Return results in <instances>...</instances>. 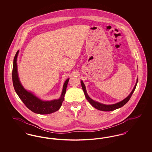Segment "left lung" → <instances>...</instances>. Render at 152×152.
Wrapping results in <instances>:
<instances>
[{
    "mask_svg": "<svg viewBox=\"0 0 152 152\" xmlns=\"http://www.w3.org/2000/svg\"><path fill=\"white\" fill-rule=\"evenodd\" d=\"M138 82V79L137 80V82H136V84L135 85V86L134 87L133 89L132 90V92L130 93V94L126 97L125 98L124 100H123V101H120L118 103H116L115 104H112V105H105V104H102L101 103H99L98 102H96V101H94V100H93L92 99H91L87 94V91H86V87L83 83V82L82 81H81V86H82V88H83V90L84 92V94H85V96L86 97V99H87V100L89 101V102L96 109H97L100 110H102V111H112V110H114L116 109L120 108L121 107H123L125 104H126L128 101L130 100V97L132 96V94H133L135 89H136V87L137 86V84Z\"/></svg>",
    "mask_w": 152,
    "mask_h": 152,
    "instance_id": "8db88e82",
    "label": "left lung"
}]
</instances>
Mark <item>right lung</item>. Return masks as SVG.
Returning a JSON list of instances; mask_svg holds the SVG:
<instances>
[{"label": "right lung", "mask_w": 152, "mask_h": 152, "mask_svg": "<svg viewBox=\"0 0 152 152\" xmlns=\"http://www.w3.org/2000/svg\"><path fill=\"white\" fill-rule=\"evenodd\" d=\"M19 51H17L14 59L12 68V82L15 91L24 105L32 112L40 115L50 114L58 110L64 101V97L66 92L69 79L66 80L64 84L63 92L61 97L58 100L50 101H44L39 99L32 93L26 91L22 86L18 77L17 69V57Z\"/></svg>", "instance_id": "obj_1"}]
</instances>
